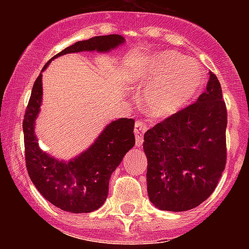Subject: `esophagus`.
I'll use <instances>...</instances> for the list:
<instances>
[{
  "mask_svg": "<svg viewBox=\"0 0 249 249\" xmlns=\"http://www.w3.org/2000/svg\"><path fill=\"white\" fill-rule=\"evenodd\" d=\"M148 129V126L143 121H137L135 124V135H136V146L142 147L143 144V135L144 132Z\"/></svg>",
  "mask_w": 249,
  "mask_h": 249,
  "instance_id": "34e87169",
  "label": "esophagus"
}]
</instances>
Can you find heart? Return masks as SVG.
Instances as JSON below:
<instances>
[{"label":"heart","mask_w":249,"mask_h":249,"mask_svg":"<svg viewBox=\"0 0 249 249\" xmlns=\"http://www.w3.org/2000/svg\"><path fill=\"white\" fill-rule=\"evenodd\" d=\"M136 78L146 86L141 96L142 108L157 121L181 113L198 98L207 83L202 63L175 51L152 54Z\"/></svg>","instance_id":"b5f03b06"}]
</instances>
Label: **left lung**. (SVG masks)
<instances>
[{
    "mask_svg": "<svg viewBox=\"0 0 249 249\" xmlns=\"http://www.w3.org/2000/svg\"><path fill=\"white\" fill-rule=\"evenodd\" d=\"M227 109L218 78L197 102L144 133L147 192L158 210L183 212L206 201L226 166Z\"/></svg>",
    "mask_w": 249,
    "mask_h": 249,
    "instance_id": "left-lung-1",
    "label": "left lung"
}]
</instances>
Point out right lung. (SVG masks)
<instances>
[{
  "label": "right lung",
  "instance_id": "right-lung-1",
  "mask_svg": "<svg viewBox=\"0 0 249 249\" xmlns=\"http://www.w3.org/2000/svg\"><path fill=\"white\" fill-rule=\"evenodd\" d=\"M126 39L120 35L96 36L78 41L51 58L77 52L106 53L122 46ZM42 72L31 93L23 120L26 167L38 192L59 210L71 213H89L98 210L108 195L109 178L127 152L135 146V121L120 118L103 128L93 143L71 160H59L41 149L35 132L42 105Z\"/></svg>",
  "mask_w": 249,
  "mask_h": 249
}]
</instances>
